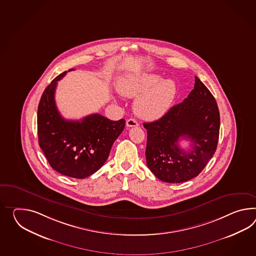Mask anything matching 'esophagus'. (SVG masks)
<instances>
[{"mask_svg":"<svg viewBox=\"0 0 256 256\" xmlns=\"http://www.w3.org/2000/svg\"><path fill=\"white\" fill-rule=\"evenodd\" d=\"M138 126V123L137 121H136L135 119L130 118L128 121H126V126H128V128Z\"/></svg>","mask_w":256,"mask_h":256,"instance_id":"1","label":"esophagus"}]
</instances>
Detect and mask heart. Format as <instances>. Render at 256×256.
<instances>
[{"label": "heart", "mask_w": 256, "mask_h": 256, "mask_svg": "<svg viewBox=\"0 0 256 256\" xmlns=\"http://www.w3.org/2000/svg\"><path fill=\"white\" fill-rule=\"evenodd\" d=\"M116 90L124 97L138 96L134 102V111L138 118L146 120L162 118L176 94L174 80H162L157 74L125 76L119 80Z\"/></svg>", "instance_id": "b5f03b06"}]
</instances>
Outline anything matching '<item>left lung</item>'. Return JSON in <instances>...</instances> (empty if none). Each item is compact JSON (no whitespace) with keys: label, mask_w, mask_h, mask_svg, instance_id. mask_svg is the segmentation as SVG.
I'll use <instances>...</instances> for the list:
<instances>
[{"label":"left lung","mask_w":256,"mask_h":256,"mask_svg":"<svg viewBox=\"0 0 256 256\" xmlns=\"http://www.w3.org/2000/svg\"><path fill=\"white\" fill-rule=\"evenodd\" d=\"M144 126L148 168L160 180L181 183L197 176L214 154L220 128L218 107L210 90L195 76L194 88L185 100ZM180 138L188 139L192 149L180 148Z\"/></svg>","instance_id":"obj_1"}]
</instances>
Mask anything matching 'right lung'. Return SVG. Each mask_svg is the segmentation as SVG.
Instances as JSON below:
<instances>
[{"mask_svg": "<svg viewBox=\"0 0 256 256\" xmlns=\"http://www.w3.org/2000/svg\"><path fill=\"white\" fill-rule=\"evenodd\" d=\"M66 74V71L57 76L42 95L38 107V144L58 173L85 178L104 166L126 121H112L99 114L80 121L64 118L57 109L54 94L57 82Z\"/></svg>", "mask_w": 256, "mask_h": 256, "instance_id": "1", "label": "right lung"}]
</instances>
